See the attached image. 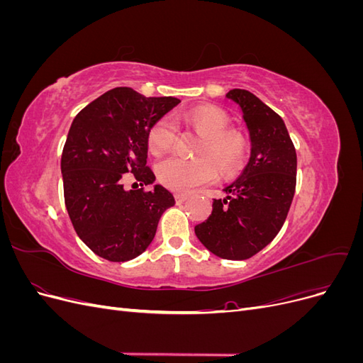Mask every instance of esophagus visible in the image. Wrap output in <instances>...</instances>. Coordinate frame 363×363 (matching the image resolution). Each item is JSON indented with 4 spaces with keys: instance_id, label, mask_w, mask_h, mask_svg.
<instances>
[{
    "instance_id": "1",
    "label": "esophagus",
    "mask_w": 363,
    "mask_h": 363,
    "mask_svg": "<svg viewBox=\"0 0 363 363\" xmlns=\"http://www.w3.org/2000/svg\"><path fill=\"white\" fill-rule=\"evenodd\" d=\"M188 199H189L188 194H175V201H177V204L184 203Z\"/></svg>"
}]
</instances>
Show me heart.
<instances>
[{
    "label": "heart",
    "instance_id": "heart-1",
    "mask_svg": "<svg viewBox=\"0 0 363 363\" xmlns=\"http://www.w3.org/2000/svg\"><path fill=\"white\" fill-rule=\"evenodd\" d=\"M201 138L196 155L200 157H169L159 163L157 177L162 184L175 192H189L199 186L211 183L216 177V165L223 175H232L242 167L250 144L239 130L228 128L232 118L212 106L192 108L183 116ZM177 139V127L169 116L157 119L148 130L147 145L156 156L172 150Z\"/></svg>",
    "mask_w": 363,
    "mask_h": 363
}]
</instances>
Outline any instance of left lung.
Instances as JSON below:
<instances>
[{
	"label": "left lung",
	"instance_id": "obj_1",
	"mask_svg": "<svg viewBox=\"0 0 363 363\" xmlns=\"http://www.w3.org/2000/svg\"><path fill=\"white\" fill-rule=\"evenodd\" d=\"M242 111L251 156L242 174L213 200V211L195 225L200 242L215 256L250 259L277 236L288 216L296 184V152L283 119L245 89L227 95Z\"/></svg>",
	"mask_w": 363,
	"mask_h": 363
}]
</instances>
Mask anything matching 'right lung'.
Masks as SVG:
<instances>
[{
  "label": "right lung",
  "mask_w": 363,
  "mask_h": 363,
  "mask_svg": "<svg viewBox=\"0 0 363 363\" xmlns=\"http://www.w3.org/2000/svg\"><path fill=\"white\" fill-rule=\"evenodd\" d=\"M180 103L115 87L87 104L72 121L62 152L65 206L75 233L96 256L127 262L155 239L159 219L174 206L172 194L155 183L147 167L150 127ZM130 172L143 186L125 191Z\"/></svg>",
  "instance_id": "add662e5"
}]
</instances>
